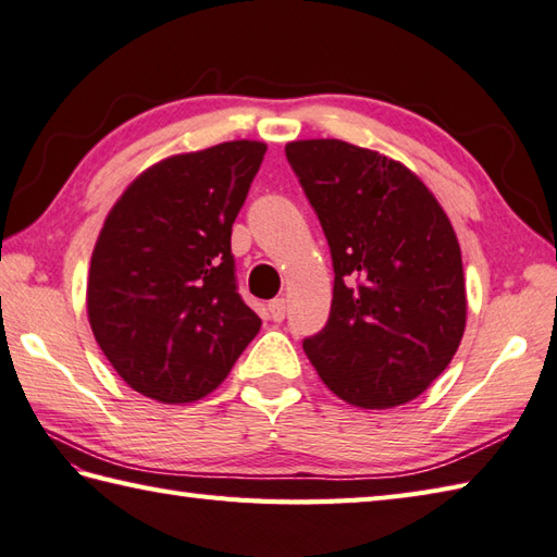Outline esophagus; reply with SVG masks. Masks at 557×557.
Wrapping results in <instances>:
<instances>
[{"instance_id":"obj_1","label":"esophagus","mask_w":557,"mask_h":557,"mask_svg":"<svg viewBox=\"0 0 557 557\" xmlns=\"http://www.w3.org/2000/svg\"><path fill=\"white\" fill-rule=\"evenodd\" d=\"M268 313H270V318H272V321H275V323L285 321L287 301H285V299H275V301H270V304H268Z\"/></svg>"}]
</instances>
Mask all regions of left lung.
I'll list each match as a JSON object with an SVG mask.
<instances>
[{
  "mask_svg": "<svg viewBox=\"0 0 557 557\" xmlns=\"http://www.w3.org/2000/svg\"><path fill=\"white\" fill-rule=\"evenodd\" d=\"M335 268L327 325L304 342L347 405L389 409L441 375L467 327L461 251L443 206L407 164L339 138L285 146Z\"/></svg>",
  "mask_w": 557,
  "mask_h": 557,
  "instance_id": "1",
  "label": "left lung"
}]
</instances>
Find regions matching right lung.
Segmentation results:
<instances>
[{"mask_svg":"<svg viewBox=\"0 0 557 557\" xmlns=\"http://www.w3.org/2000/svg\"><path fill=\"white\" fill-rule=\"evenodd\" d=\"M263 140L164 158L124 188L92 248L86 309L122 381L162 405L203 399L260 330L236 294L232 224Z\"/></svg>","mask_w":557,"mask_h":557,"instance_id":"right-lung-1","label":"right lung"}]
</instances>
